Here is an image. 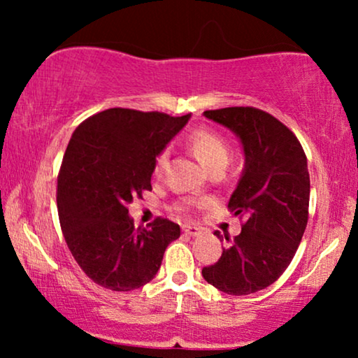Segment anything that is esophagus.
I'll return each instance as SVG.
<instances>
[{
  "mask_svg": "<svg viewBox=\"0 0 358 358\" xmlns=\"http://www.w3.org/2000/svg\"><path fill=\"white\" fill-rule=\"evenodd\" d=\"M182 231L185 234H189V236H199V234L202 233V229H200L199 227H195V224H184Z\"/></svg>",
  "mask_w": 358,
  "mask_h": 358,
  "instance_id": "obj_1",
  "label": "esophagus"
}]
</instances>
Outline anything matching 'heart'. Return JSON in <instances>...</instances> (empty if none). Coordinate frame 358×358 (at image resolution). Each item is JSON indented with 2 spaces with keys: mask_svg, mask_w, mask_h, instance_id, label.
Returning <instances> with one entry per match:
<instances>
[{
  "mask_svg": "<svg viewBox=\"0 0 358 358\" xmlns=\"http://www.w3.org/2000/svg\"><path fill=\"white\" fill-rule=\"evenodd\" d=\"M187 143L192 153L210 173L213 169H224L228 166L231 151H229L227 140L217 131L208 129L195 130L194 134L189 135ZM166 163H168V151H161L155 159V176L163 174Z\"/></svg>",
  "mask_w": 358,
  "mask_h": 358,
  "instance_id": "obj_1",
  "label": "heart"
}]
</instances>
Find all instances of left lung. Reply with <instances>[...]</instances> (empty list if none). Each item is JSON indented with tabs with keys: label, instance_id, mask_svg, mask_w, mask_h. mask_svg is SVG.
Here are the masks:
<instances>
[{
	"label": "left lung",
	"instance_id": "1",
	"mask_svg": "<svg viewBox=\"0 0 358 358\" xmlns=\"http://www.w3.org/2000/svg\"><path fill=\"white\" fill-rule=\"evenodd\" d=\"M203 115L241 140L244 169L228 202L243 218L241 233L224 234L222 257L203 267L210 285L249 295L272 285L290 266L308 223L310 173L295 134L256 107H224ZM215 234L222 239L220 231Z\"/></svg>",
	"mask_w": 358,
	"mask_h": 358
}]
</instances>
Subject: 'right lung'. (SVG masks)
Wrapping results in <instances>:
<instances>
[{
  "label": "right lung",
  "instance_id": "right-lung-1",
  "mask_svg": "<svg viewBox=\"0 0 358 358\" xmlns=\"http://www.w3.org/2000/svg\"><path fill=\"white\" fill-rule=\"evenodd\" d=\"M190 114L102 110L73 131L57 184L60 227L83 272L97 285L130 292L153 280L178 223L135 228L129 203L151 190L155 159Z\"/></svg>",
  "mask_w": 358,
  "mask_h": 358
}]
</instances>
